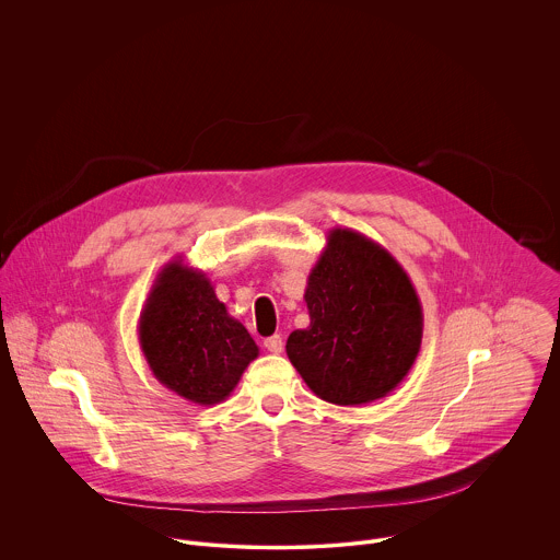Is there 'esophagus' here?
I'll return each mask as SVG.
<instances>
[{
	"label": "esophagus",
	"instance_id": "34e87169",
	"mask_svg": "<svg viewBox=\"0 0 560 560\" xmlns=\"http://www.w3.org/2000/svg\"><path fill=\"white\" fill-rule=\"evenodd\" d=\"M265 349L271 351V353H282V349H284L282 336H280V334H273V336L265 338Z\"/></svg>",
	"mask_w": 560,
	"mask_h": 560
}]
</instances>
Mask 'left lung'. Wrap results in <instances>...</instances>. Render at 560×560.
Listing matches in <instances>:
<instances>
[{"instance_id":"8db88e82","label":"left lung","mask_w":560,"mask_h":560,"mask_svg":"<svg viewBox=\"0 0 560 560\" xmlns=\"http://www.w3.org/2000/svg\"><path fill=\"white\" fill-rule=\"evenodd\" d=\"M311 325L287 355L319 399L358 407L390 395L422 342V306L399 260L351 229H331L304 293Z\"/></svg>"}]
</instances>
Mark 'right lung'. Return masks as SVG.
Listing matches in <instances>:
<instances>
[{"mask_svg": "<svg viewBox=\"0 0 560 560\" xmlns=\"http://www.w3.org/2000/svg\"><path fill=\"white\" fill-rule=\"evenodd\" d=\"M138 336L155 380L202 407L229 399L258 358L254 338L229 315L211 280L183 258L161 269L140 313Z\"/></svg>", "mask_w": 560, "mask_h": 560, "instance_id": "obj_1", "label": "right lung"}]
</instances>
